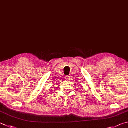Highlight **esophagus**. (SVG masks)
<instances>
[{"mask_svg": "<svg viewBox=\"0 0 128 128\" xmlns=\"http://www.w3.org/2000/svg\"><path fill=\"white\" fill-rule=\"evenodd\" d=\"M70 76H66V80H70Z\"/></svg>", "mask_w": 128, "mask_h": 128, "instance_id": "34e87169", "label": "esophagus"}]
</instances>
